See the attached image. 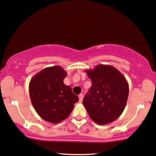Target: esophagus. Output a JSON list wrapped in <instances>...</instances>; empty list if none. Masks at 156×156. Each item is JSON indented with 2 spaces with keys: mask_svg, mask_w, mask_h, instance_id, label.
I'll use <instances>...</instances> for the list:
<instances>
[{
  "mask_svg": "<svg viewBox=\"0 0 156 156\" xmlns=\"http://www.w3.org/2000/svg\"><path fill=\"white\" fill-rule=\"evenodd\" d=\"M83 98H84V95H83L82 94H80L78 95V98H79V101H80V102H82Z\"/></svg>",
  "mask_w": 156,
  "mask_h": 156,
  "instance_id": "1",
  "label": "esophagus"
}]
</instances>
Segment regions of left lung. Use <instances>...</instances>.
<instances>
[{
    "mask_svg": "<svg viewBox=\"0 0 156 156\" xmlns=\"http://www.w3.org/2000/svg\"><path fill=\"white\" fill-rule=\"evenodd\" d=\"M92 86L83 99V104L92 120L107 124L118 118L129 94L126 80L115 68L99 65L87 71Z\"/></svg>",
    "mask_w": 156,
    "mask_h": 156,
    "instance_id": "obj_1",
    "label": "left lung"
}]
</instances>
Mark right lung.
<instances>
[{"label":"right lung","mask_w":156,"mask_h":156,"mask_svg":"<svg viewBox=\"0 0 156 156\" xmlns=\"http://www.w3.org/2000/svg\"><path fill=\"white\" fill-rule=\"evenodd\" d=\"M66 72L59 66L46 68L30 83L31 102L43 120L57 123L66 120L78 101L70 86L63 83Z\"/></svg>","instance_id":"right-lung-1"}]
</instances>
